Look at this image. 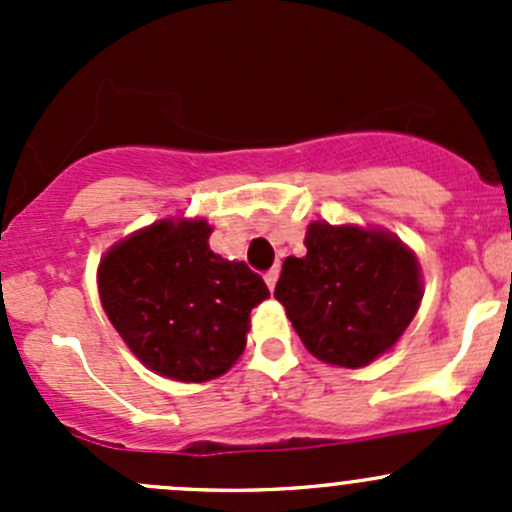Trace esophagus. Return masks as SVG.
<instances>
[{
  "mask_svg": "<svg viewBox=\"0 0 512 512\" xmlns=\"http://www.w3.org/2000/svg\"><path fill=\"white\" fill-rule=\"evenodd\" d=\"M277 280H280V270H277V267H272V270L267 272V275H265V282H267V287H270V289H275V287H277Z\"/></svg>",
  "mask_w": 512,
  "mask_h": 512,
  "instance_id": "obj_1",
  "label": "esophagus"
}]
</instances>
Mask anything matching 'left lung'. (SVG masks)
<instances>
[{
  "mask_svg": "<svg viewBox=\"0 0 512 512\" xmlns=\"http://www.w3.org/2000/svg\"><path fill=\"white\" fill-rule=\"evenodd\" d=\"M304 257H287L275 297L319 361L361 369L379 359L416 317L423 297L416 252L381 227L314 220Z\"/></svg>",
  "mask_w": 512,
  "mask_h": 512,
  "instance_id": "obj_1",
  "label": "left lung"
}]
</instances>
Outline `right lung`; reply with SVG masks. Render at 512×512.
Returning <instances> with one entry per match:
<instances>
[{
  "mask_svg": "<svg viewBox=\"0 0 512 512\" xmlns=\"http://www.w3.org/2000/svg\"><path fill=\"white\" fill-rule=\"evenodd\" d=\"M205 218H163L98 262V297L113 329L158 376L203 384L245 352L250 312L270 297L245 262L210 250Z\"/></svg>",
  "mask_w": 512,
  "mask_h": 512,
  "instance_id": "add662e5",
  "label": "right lung"
}]
</instances>
